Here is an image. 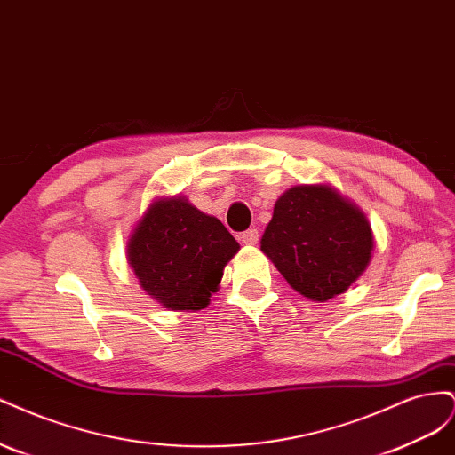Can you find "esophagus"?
<instances>
[{
  "label": "esophagus",
  "instance_id": "34e87169",
  "mask_svg": "<svg viewBox=\"0 0 455 455\" xmlns=\"http://www.w3.org/2000/svg\"><path fill=\"white\" fill-rule=\"evenodd\" d=\"M258 241H259V233H258V229H249V231L241 233V243H243V244L254 246V244H258Z\"/></svg>",
  "mask_w": 455,
  "mask_h": 455
}]
</instances>
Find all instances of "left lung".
Masks as SVG:
<instances>
[{
    "mask_svg": "<svg viewBox=\"0 0 455 455\" xmlns=\"http://www.w3.org/2000/svg\"><path fill=\"white\" fill-rule=\"evenodd\" d=\"M259 244L296 292L328 301L364 273L374 233L366 214L336 188L299 184L275 203Z\"/></svg>",
    "mask_w": 455,
    "mask_h": 455,
    "instance_id": "8db88e82",
    "label": "left lung"
}]
</instances>
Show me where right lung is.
I'll list each match as a JSON object with an SVG mask.
<instances>
[{"label":"right lung","instance_id":"add662e5","mask_svg":"<svg viewBox=\"0 0 455 455\" xmlns=\"http://www.w3.org/2000/svg\"><path fill=\"white\" fill-rule=\"evenodd\" d=\"M239 249L218 218L172 196L149 203L129 237L127 261L142 291L164 309L199 311Z\"/></svg>","mask_w":455,"mask_h":455}]
</instances>
